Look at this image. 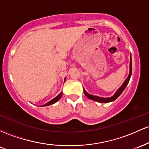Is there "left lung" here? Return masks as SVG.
<instances>
[{
	"label": "left lung",
	"instance_id": "1",
	"mask_svg": "<svg viewBox=\"0 0 149 149\" xmlns=\"http://www.w3.org/2000/svg\"><path fill=\"white\" fill-rule=\"evenodd\" d=\"M132 71V58H131V56H130V74H129L127 78L125 79L124 83H123V84H122V86H120L119 88H118V91L115 92V93L114 95H113V96L109 97V98H101V97H99V96H93V95H91V94H89V93H88L87 92H86V91H85L84 88V94L86 95V96H87L88 98H89V99H91V100H93V101H97V102H100V103H109V102H112V101H115L116 98H118V97L120 96V94L123 93V91H124L125 88H126L127 85L128 84L129 81H130V77H131Z\"/></svg>",
	"mask_w": 149,
	"mask_h": 149
}]
</instances>
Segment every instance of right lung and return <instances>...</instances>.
Here are the masks:
<instances>
[{
	"label": "right lung",
	"mask_w": 149,
	"mask_h": 149,
	"mask_svg": "<svg viewBox=\"0 0 149 149\" xmlns=\"http://www.w3.org/2000/svg\"><path fill=\"white\" fill-rule=\"evenodd\" d=\"M62 95H63V93L61 92V93H60L59 95H58V96H56V98H53V99L51 100V101H50L49 102H48L47 103H46V104H45V105H43V106H50V105H52V104H53V103H56V102L58 101V100H59L60 98H61Z\"/></svg>",
	"instance_id": "add662e5"
}]
</instances>
